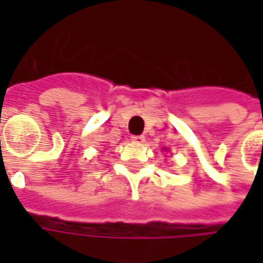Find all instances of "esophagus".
Returning a JSON list of instances; mask_svg holds the SVG:
<instances>
[{
    "label": "esophagus",
    "mask_w": 263,
    "mask_h": 263,
    "mask_svg": "<svg viewBox=\"0 0 263 263\" xmlns=\"http://www.w3.org/2000/svg\"><path fill=\"white\" fill-rule=\"evenodd\" d=\"M132 140H133V142H136V143H142V142L145 140V136H142V135H137V136H132Z\"/></svg>",
    "instance_id": "1"
}]
</instances>
